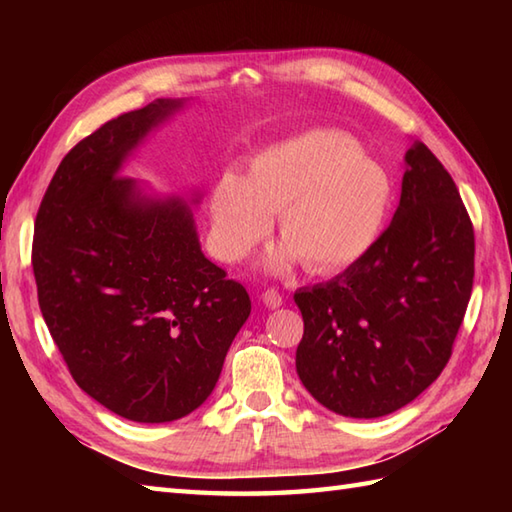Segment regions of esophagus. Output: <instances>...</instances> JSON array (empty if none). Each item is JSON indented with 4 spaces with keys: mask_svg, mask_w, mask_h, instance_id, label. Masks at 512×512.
Here are the masks:
<instances>
[{
    "mask_svg": "<svg viewBox=\"0 0 512 512\" xmlns=\"http://www.w3.org/2000/svg\"><path fill=\"white\" fill-rule=\"evenodd\" d=\"M262 301L266 303V308H279L281 303H284V297H281V292L275 290V288H268L264 295H262Z\"/></svg>",
    "mask_w": 512,
    "mask_h": 512,
    "instance_id": "obj_1",
    "label": "esophagus"
}]
</instances>
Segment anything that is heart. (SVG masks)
Wrapping results in <instances>:
<instances>
[{
	"instance_id": "b5f03b06",
	"label": "heart",
	"mask_w": 512,
	"mask_h": 512,
	"mask_svg": "<svg viewBox=\"0 0 512 512\" xmlns=\"http://www.w3.org/2000/svg\"><path fill=\"white\" fill-rule=\"evenodd\" d=\"M394 204L389 169L334 129H310L259 151L244 178L224 173L209 200L211 242L226 262L244 257L277 213L284 237L266 257L284 270L339 273L376 246Z\"/></svg>"
}]
</instances>
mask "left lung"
<instances>
[{"instance_id":"left-lung-1","label":"left lung","mask_w":512,"mask_h":512,"mask_svg":"<svg viewBox=\"0 0 512 512\" xmlns=\"http://www.w3.org/2000/svg\"><path fill=\"white\" fill-rule=\"evenodd\" d=\"M405 165L400 204L376 246L295 292L297 374L345 418H380L418 398L449 363L471 299L475 235L460 191L418 140Z\"/></svg>"}]
</instances>
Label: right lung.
<instances>
[{
  "instance_id": "add662e5",
  "label": "right lung",
  "mask_w": 512,
  "mask_h": 512,
  "mask_svg": "<svg viewBox=\"0 0 512 512\" xmlns=\"http://www.w3.org/2000/svg\"><path fill=\"white\" fill-rule=\"evenodd\" d=\"M182 107L156 99L70 149L32 239L39 308L76 385L145 424L184 418L211 396L250 314L246 288L204 257L191 206L121 176Z\"/></svg>"
}]
</instances>
